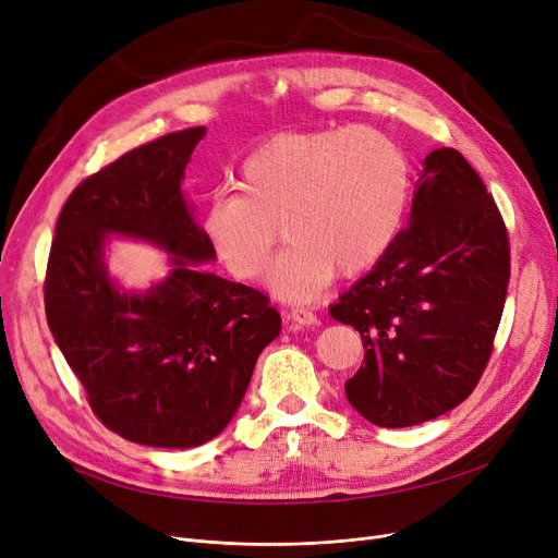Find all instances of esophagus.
<instances>
[{"instance_id":"34e87169","label":"esophagus","mask_w":558,"mask_h":558,"mask_svg":"<svg viewBox=\"0 0 558 558\" xmlns=\"http://www.w3.org/2000/svg\"><path fill=\"white\" fill-rule=\"evenodd\" d=\"M287 320L291 328H312V326H316V314L301 307V310H291Z\"/></svg>"}]
</instances>
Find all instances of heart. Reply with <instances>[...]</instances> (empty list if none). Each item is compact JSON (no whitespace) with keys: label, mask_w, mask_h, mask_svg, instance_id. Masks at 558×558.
Listing matches in <instances>:
<instances>
[{"label":"heart","mask_w":558,"mask_h":558,"mask_svg":"<svg viewBox=\"0 0 558 558\" xmlns=\"http://www.w3.org/2000/svg\"><path fill=\"white\" fill-rule=\"evenodd\" d=\"M238 190L210 198L205 240L234 278L255 280L282 223L289 244L267 284L303 303L335 274L355 278L385 257L407 213L412 169L400 144L375 129L282 133L246 156Z\"/></svg>","instance_id":"obj_1"}]
</instances>
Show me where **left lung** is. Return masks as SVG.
Segmentation results:
<instances>
[{
	"mask_svg": "<svg viewBox=\"0 0 558 558\" xmlns=\"http://www.w3.org/2000/svg\"><path fill=\"white\" fill-rule=\"evenodd\" d=\"M511 276L500 210L454 149L423 160L407 228L330 307L362 335L345 398L379 427L438 418L477 387Z\"/></svg>",
	"mask_w": 558,
	"mask_h": 558,
	"instance_id": "left-lung-1",
	"label": "left lung"
}]
</instances>
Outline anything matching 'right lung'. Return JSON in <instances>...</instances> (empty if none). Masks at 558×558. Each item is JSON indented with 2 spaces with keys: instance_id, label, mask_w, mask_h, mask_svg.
I'll use <instances>...</instances> for the list:
<instances>
[{
  "instance_id": "right-lung-1",
  "label": "right lung",
  "mask_w": 558,
  "mask_h": 558,
  "mask_svg": "<svg viewBox=\"0 0 558 558\" xmlns=\"http://www.w3.org/2000/svg\"><path fill=\"white\" fill-rule=\"evenodd\" d=\"M205 126L154 140L83 181L56 221L45 280L53 341L93 412L126 441L196 448L238 414L280 314L259 291L219 278L185 169ZM110 239L167 252L168 276L126 290L107 269Z\"/></svg>"
}]
</instances>
